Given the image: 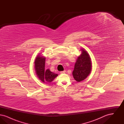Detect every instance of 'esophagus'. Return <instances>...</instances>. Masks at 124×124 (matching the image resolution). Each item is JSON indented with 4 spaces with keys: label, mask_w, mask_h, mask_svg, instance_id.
Masks as SVG:
<instances>
[{
    "label": "esophagus",
    "mask_w": 124,
    "mask_h": 124,
    "mask_svg": "<svg viewBox=\"0 0 124 124\" xmlns=\"http://www.w3.org/2000/svg\"><path fill=\"white\" fill-rule=\"evenodd\" d=\"M65 72V71H60V73H64Z\"/></svg>",
    "instance_id": "esophagus-1"
}]
</instances>
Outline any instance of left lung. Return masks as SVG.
Here are the masks:
<instances>
[{"label": "left lung", "instance_id": "left-lung-1", "mask_svg": "<svg viewBox=\"0 0 124 124\" xmlns=\"http://www.w3.org/2000/svg\"><path fill=\"white\" fill-rule=\"evenodd\" d=\"M82 53L78 57L72 72L74 78L78 82L85 79L90 74L92 69V64L88 53L81 49Z\"/></svg>", "mask_w": 124, "mask_h": 124}]
</instances>
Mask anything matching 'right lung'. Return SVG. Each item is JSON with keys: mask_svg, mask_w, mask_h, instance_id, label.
I'll return each instance as SVG.
<instances>
[{"mask_svg": "<svg viewBox=\"0 0 124 124\" xmlns=\"http://www.w3.org/2000/svg\"><path fill=\"white\" fill-rule=\"evenodd\" d=\"M35 61V68L38 78L43 82H52L58 75L51 72L49 69L45 70L46 58L38 55Z\"/></svg>", "mask_w": 124, "mask_h": 124, "instance_id": "right-lung-1", "label": "right lung"}]
</instances>
